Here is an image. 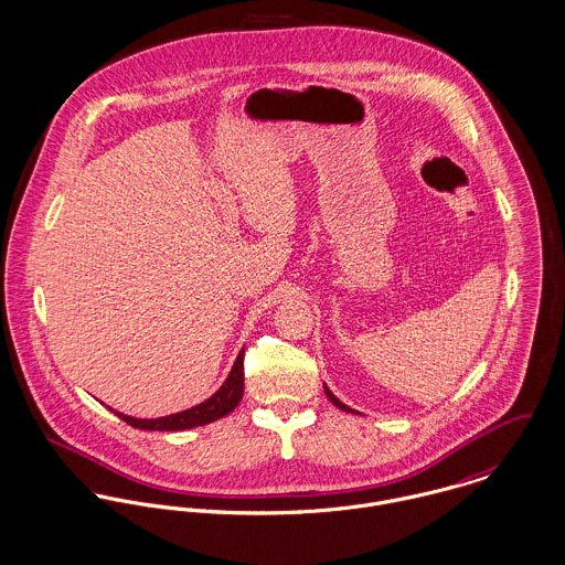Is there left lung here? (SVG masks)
I'll use <instances>...</instances> for the list:
<instances>
[{
  "label": "left lung",
  "instance_id": "8db88e82",
  "mask_svg": "<svg viewBox=\"0 0 565 565\" xmlns=\"http://www.w3.org/2000/svg\"><path fill=\"white\" fill-rule=\"evenodd\" d=\"M323 391H326V397H328V399H330V402H332V404H334V406H337V408H339V411L354 412V411H352V408H350V406H345V404H343V402H339V399H337V397H334V395H332V391H330V388H328V386H326V384H323Z\"/></svg>",
  "mask_w": 565,
  "mask_h": 565
}]
</instances>
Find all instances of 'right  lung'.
Wrapping results in <instances>:
<instances>
[{
  "label": "right lung",
  "instance_id": "1",
  "mask_svg": "<svg viewBox=\"0 0 565 565\" xmlns=\"http://www.w3.org/2000/svg\"><path fill=\"white\" fill-rule=\"evenodd\" d=\"M244 397V350L239 352V356L235 360L228 377L224 380V384L205 399L199 406H192L188 411L177 412V414H168V416H159V418H134L127 416L122 412H114L120 420L129 423L136 429H149V431H181V429H192V427H201L206 423H213L222 416H226L228 412L235 411L239 406Z\"/></svg>",
  "mask_w": 565,
  "mask_h": 565
}]
</instances>
